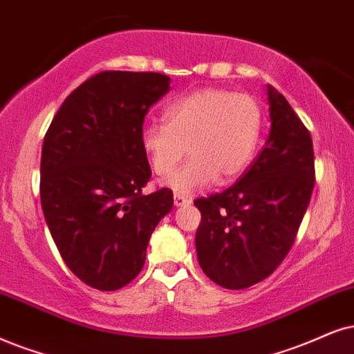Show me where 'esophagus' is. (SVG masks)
<instances>
[{
  "label": "esophagus",
  "instance_id": "34e87169",
  "mask_svg": "<svg viewBox=\"0 0 354 354\" xmlns=\"http://www.w3.org/2000/svg\"><path fill=\"white\" fill-rule=\"evenodd\" d=\"M173 201H174V205H176V207H180V205H185V204L189 203V199H187V196L180 194V192L173 196Z\"/></svg>",
  "mask_w": 354,
  "mask_h": 354
}]
</instances>
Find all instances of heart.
<instances>
[{"label":"heart","mask_w":354,"mask_h":354,"mask_svg":"<svg viewBox=\"0 0 354 354\" xmlns=\"http://www.w3.org/2000/svg\"><path fill=\"white\" fill-rule=\"evenodd\" d=\"M163 120L142 131V150L153 173L167 176L187 149L191 158L165 185L192 192L234 181L247 169L261 133L263 109L252 95L203 89L171 102Z\"/></svg>","instance_id":"b5f03b06"}]
</instances>
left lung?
I'll return each instance as SVG.
<instances>
[{
	"label": "left lung",
	"instance_id": "1",
	"mask_svg": "<svg viewBox=\"0 0 354 354\" xmlns=\"http://www.w3.org/2000/svg\"><path fill=\"white\" fill-rule=\"evenodd\" d=\"M268 102L271 131L250 168L229 189L194 201L199 265L225 289H247L283 263L314 191L310 132L272 86Z\"/></svg>",
	"mask_w": 354,
	"mask_h": 354
}]
</instances>
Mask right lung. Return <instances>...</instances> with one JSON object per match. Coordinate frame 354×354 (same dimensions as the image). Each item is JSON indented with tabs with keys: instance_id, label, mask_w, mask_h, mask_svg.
<instances>
[{
	"instance_id": "add662e5",
	"label": "right lung",
	"mask_w": 354,
	"mask_h": 354,
	"mask_svg": "<svg viewBox=\"0 0 354 354\" xmlns=\"http://www.w3.org/2000/svg\"><path fill=\"white\" fill-rule=\"evenodd\" d=\"M169 91L153 71H101L70 93L44 137L40 203L65 265L84 284L115 290L136 279L151 232L173 207L151 178L140 137Z\"/></svg>"
}]
</instances>
